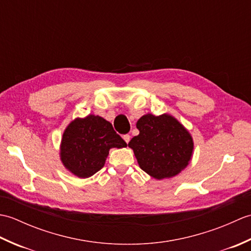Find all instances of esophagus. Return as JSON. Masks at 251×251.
I'll return each mask as SVG.
<instances>
[{"mask_svg":"<svg viewBox=\"0 0 251 251\" xmlns=\"http://www.w3.org/2000/svg\"><path fill=\"white\" fill-rule=\"evenodd\" d=\"M123 139L125 140V142H126V143H128V142H129V140H130V136H129L128 134H127V135H124V136H123Z\"/></svg>","mask_w":251,"mask_h":251,"instance_id":"obj_1","label":"esophagus"}]
</instances>
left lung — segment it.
I'll return each mask as SVG.
<instances>
[{
    "instance_id": "obj_1",
    "label": "left lung",
    "mask_w": 251,
    "mask_h": 251,
    "mask_svg": "<svg viewBox=\"0 0 251 251\" xmlns=\"http://www.w3.org/2000/svg\"><path fill=\"white\" fill-rule=\"evenodd\" d=\"M139 135L129 141L140 168L155 179L172 178L189 165L194 143L190 132L169 114L148 113L137 122Z\"/></svg>"
}]
</instances>
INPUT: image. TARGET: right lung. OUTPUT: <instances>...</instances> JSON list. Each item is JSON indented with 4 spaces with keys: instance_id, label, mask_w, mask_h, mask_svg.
<instances>
[{
    "instance_id": "add662e5",
    "label": "right lung",
    "mask_w": 251,
    "mask_h": 251,
    "mask_svg": "<svg viewBox=\"0 0 251 251\" xmlns=\"http://www.w3.org/2000/svg\"><path fill=\"white\" fill-rule=\"evenodd\" d=\"M126 146L110 122L90 114L68 125L61 139L60 159L69 172L84 179L103 167L111 148Z\"/></svg>"
}]
</instances>
